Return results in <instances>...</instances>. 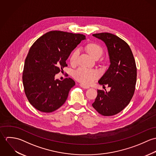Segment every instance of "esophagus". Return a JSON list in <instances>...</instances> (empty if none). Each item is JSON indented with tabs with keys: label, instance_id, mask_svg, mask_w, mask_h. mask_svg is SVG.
Returning a JSON list of instances; mask_svg holds the SVG:
<instances>
[{
	"label": "esophagus",
	"instance_id": "34e87169",
	"mask_svg": "<svg viewBox=\"0 0 156 156\" xmlns=\"http://www.w3.org/2000/svg\"><path fill=\"white\" fill-rule=\"evenodd\" d=\"M80 87H82V88H84V89H88L89 88L88 86H87V85H83V84H82V83H80Z\"/></svg>",
	"mask_w": 156,
	"mask_h": 156
}]
</instances>
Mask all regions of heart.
<instances>
[{
	"instance_id": "b5f03b06",
	"label": "heart",
	"mask_w": 156,
	"mask_h": 156,
	"mask_svg": "<svg viewBox=\"0 0 156 156\" xmlns=\"http://www.w3.org/2000/svg\"><path fill=\"white\" fill-rule=\"evenodd\" d=\"M86 49L89 55L94 58L100 57L103 53V48L96 43H92L88 44L86 46ZM79 53L78 48L75 49L73 51L70 56V62L71 64H75L76 62ZM73 76L77 81L84 84L89 85L98 77L99 73L95 69L80 67L74 71Z\"/></svg>"
}]
</instances>
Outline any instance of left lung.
<instances>
[{
    "label": "left lung",
    "instance_id": "8db88e82",
    "mask_svg": "<svg viewBox=\"0 0 156 156\" xmlns=\"http://www.w3.org/2000/svg\"><path fill=\"white\" fill-rule=\"evenodd\" d=\"M102 40L108 50L110 66L98 81L108 85L109 92L97 90L93 108L103 116H112L122 111L130 103L135 90L137 68L132 50L124 40L110 33L92 35Z\"/></svg>",
    "mask_w": 156,
    "mask_h": 156
}]
</instances>
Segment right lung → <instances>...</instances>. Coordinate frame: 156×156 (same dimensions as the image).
<instances>
[{
    "mask_svg": "<svg viewBox=\"0 0 156 156\" xmlns=\"http://www.w3.org/2000/svg\"><path fill=\"white\" fill-rule=\"evenodd\" d=\"M86 37L60 30L47 32L31 46L25 59L23 84L29 103L39 111L50 113L62 106L75 85L71 78L55 76L67 67L71 52Z\"/></svg>",
    "mask_w": 156,
    "mask_h": 156,
    "instance_id": "1",
    "label": "right lung"
}]
</instances>
